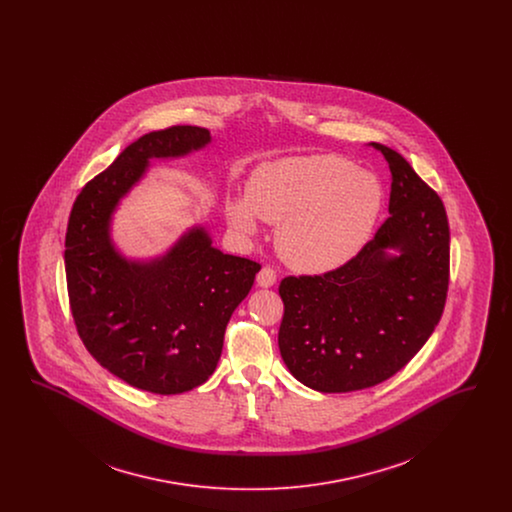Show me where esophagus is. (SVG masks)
<instances>
[{"label":"esophagus","instance_id":"obj_1","mask_svg":"<svg viewBox=\"0 0 512 512\" xmlns=\"http://www.w3.org/2000/svg\"><path fill=\"white\" fill-rule=\"evenodd\" d=\"M276 284V272L270 267H263L257 274V286L272 288Z\"/></svg>","mask_w":512,"mask_h":512}]
</instances>
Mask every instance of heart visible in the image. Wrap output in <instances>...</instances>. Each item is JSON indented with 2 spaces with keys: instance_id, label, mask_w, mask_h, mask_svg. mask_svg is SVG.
<instances>
[{
  "instance_id": "heart-1",
  "label": "heart",
  "mask_w": 512,
  "mask_h": 512,
  "mask_svg": "<svg viewBox=\"0 0 512 512\" xmlns=\"http://www.w3.org/2000/svg\"><path fill=\"white\" fill-rule=\"evenodd\" d=\"M384 207L376 174L340 155L293 157L253 172L245 199H226V219L242 236L257 219L280 226L276 245L290 267L326 274L353 261L372 236Z\"/></svg>"
}]
</instances>
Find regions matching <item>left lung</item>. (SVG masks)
Listing matches in <instances>:
<instances>
[{
    "label": "left lung",
    "mask_w": 512,
    "mask_h": 512,
    "mask_svg": "<svg viewBox=\"0 0 512 512\" xmlns=\"http://www.w3.org/2000/svg\"><path fill=\"white\" fill-rule=\"evenodd\" d=\"M391 171L390 217L347 265L288 276L278 347L303 386L365 390L391 378L432 336L449 286V222L403 155L372 144Z\"/></svg>",
    "instance_id": "obj_1"
}]
</instances>
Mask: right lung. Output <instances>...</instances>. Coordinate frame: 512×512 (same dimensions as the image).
Returning <instances> with one entry per match:
<instances>
[{"mask_svg": "<svg viewBox=\"0 0 512 512\" xmlns=\"http://www.w3.org/2000/svg\"><path fill=\"white\" fill-rule=\"evenodd\" d=\"M209 142L199 126L149 132L82 188L69 217L65 272L78 336L99 365L138 390L174 395L207 382L226 324L261 270L213 247L203 226L149 261L126 259L111 240L113 213L149 161Z\"/></svg>", "mask_w": 512, "mask_h": 512, "instance_id": "obj_1", "label": "right lung"}]
</instances>
